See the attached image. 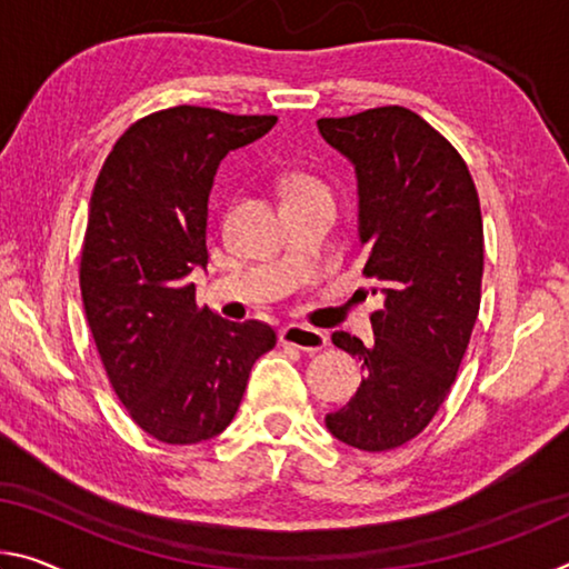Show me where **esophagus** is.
<instances>
[{
  "mask_svg": "<svg viewBox=\"0 0 569 569\" xmlns=\"http://www.w3.org/2000/svg\"><path fill=\"white\" fill-rule=\"evenodd\" d=\"M281 345L301 349V351H306V355H317V351H321L329 345V337L319 329L301 327V323H291V327H286L281 331Z\"/></svg>",
  "mask_w": 569,
  "mask_h": 569,
  "instance_id": "obj_1",
  "label": "esophagus"
}]
</instances>
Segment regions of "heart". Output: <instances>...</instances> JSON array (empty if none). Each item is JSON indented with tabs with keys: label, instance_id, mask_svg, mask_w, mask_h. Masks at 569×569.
I'll list each match as a JSON object with an SVG mask.
<instances>
[{
	"label": "heart",
	"instance_id": "obj_1",
	"mask_svg": "<svg viewBox=\"0 0 569 569\" xmlns=\"http://www.w3.org/2000/svg\"><path fill=\"white\" fill-rule=\"evenodd\" d=\"M321 189H327V187H323L317 177L303 174V171H296V174L286 179L283 197H293V194H303V192H321Z\"/></svg>",
	"mask_w": 569,
	"mask_h": 569
}]
</instances>
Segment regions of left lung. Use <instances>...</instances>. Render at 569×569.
Masks as SVG:
<instances>
[{"mask_svg": "<svg viewBox=\"0 0 569 569\" xmlns=\"http://www.w3.org/2000/svg\"><path fill=\"white\" fill-rule=\"evenodd\" d=\"M319 131L357 169L362 273L385 296L372 345L331 333L365 377L327 428L380 453L418 438L456 382L481 306L479 192L453 143L410 108L319 119Z\"/></svg>", "mask_w": 569, "mask_h": 569, "instance_id": "1", "label": "left lung"}]
</instances>
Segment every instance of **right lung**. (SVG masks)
Returning <instances> with one entry per match:
<instances>
[{"label": "right lung", "mask_w": 569, "mask_h": 569, "mask_svg": "<svg viewBox=\"0 0 569 569\" xmlns=\"http://www.w3.org/2000/svg\"><path fill=\"white\" fill-rule=\"evenodd\" d=\"M276 116L174 106L131 123L90 194L80 293L98 357L131 420L169 446L230 426L276 331L200 309L207 200L228 151L273 129Z\"/></svg>", "instance_id": "add662e5"}]
</instances>
